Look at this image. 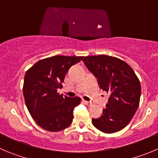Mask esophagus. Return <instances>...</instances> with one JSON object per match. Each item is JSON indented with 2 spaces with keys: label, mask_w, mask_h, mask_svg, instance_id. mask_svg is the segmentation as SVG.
I'll use <instances>...</instances> for the list:
<instances>
[{
  "label": "esophagus",
  "mask_w": 158,
  "mask_h": 158,
  "mask_svg": "<svg viewBox=\"0 0 158 158\" xmlns=\"http://www.w3.org/2000/svg\"><path fill=\"white\" fill-rule=\"evenodd\" d=\"M82 102L86 105V106H92V102H87V101H82Z\"/></svg>",
  "instance_id": "obj_1"
}]
</instances>
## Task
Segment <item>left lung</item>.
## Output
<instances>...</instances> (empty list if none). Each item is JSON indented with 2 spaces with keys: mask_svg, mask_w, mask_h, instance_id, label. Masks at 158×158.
Listing matches in <instances>:
<instances>
[{
  "mask_svg": "<svg viewBox=\"0 0 158 158\" xmlns=\"http://www.w3.org/2000/svg\"><path fill=\"white\" fill-rule=\"evenodd\" d=\"M82 61L98 79L99 87L110 94L102 115L92 119V123L105 133L122 130L139 105L141 85L135 73L126 62L107 55L85 56Z\"/></svg>",
  "mask_w": 158,
  "mask_h": 158,
  "instance_id": "obj_1",
  "label": "left lung"
}]
</instances>
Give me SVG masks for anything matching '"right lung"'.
Returning a JSON list of instances; mask_svg holds the SVG:
<instances>
[{
	"mask_svg": "<svg viewBox=\"0 0 158 158\" xmlns=\"http://www.w3.org/2000/svg\"><path fill=\"white\" fill-rule=\"evenodd\" d=\"M82 56H54L42 59L27 71L24 76L23 97L30 114L37 124L49 131H60L69 127L73 110L79 106V97L59 94L67 72Z\"/></svg>",
	"mask_w": 158,
	"mask_h": 158,
	"instance_id": "1",
	"label": "right lung"
}]
</instances>
